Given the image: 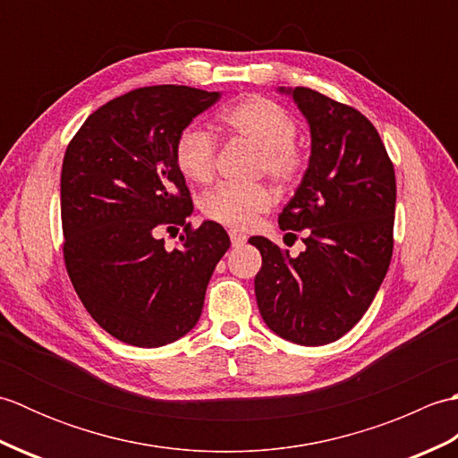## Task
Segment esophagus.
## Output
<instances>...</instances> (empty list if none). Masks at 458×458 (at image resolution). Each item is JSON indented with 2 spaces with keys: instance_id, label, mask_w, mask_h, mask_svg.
<instances>
[{
  "instance_id": "34e87169",
  "label": "esophagus",
  "mask_w": 458,
  "mask_h": 458,
  "mask_svg": "<svg viewBox=\"0 0 458 458\" xmlns=\"http://www.w3.org/2000/svg\"><path fill=\"white\" fill-rule=\"evenodd\" d=\"M230 240H232V246H240L246 242V234L244 232H238V230H230Z\"/></svg>"
}]
</instances>
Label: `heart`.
I'll list each match as a JSON object with an SVG mask.
<instances>
[{"mask_svg": "<svg viewBox=\"0 0 458 458\" xmlns=\"http://www.w3.org/2000/svg\"><path fill=\"white\" fill-rule=\"evenodd\" d=\"M220 122L232 133L256 145L261 151V169L271 179L291 182L303 171V157L293 145L297 123L279 104L261 96H250L224 110ZM174 161L184 179L192 182L210 181L214 171L212 133L200 125L184 128L174 143ZM269 207L271 192L261 184H218L200 199L204 216L230 228H248L258 214Z\"/></svg>", "mask_w": 458, "mask_h": 458, "instance_id": "obj_1", "label": "heart"}]
</instances>
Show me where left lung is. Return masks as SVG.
<instances>
[{
  "instance_id": "obj_1",
  "label": "left lung",
  "mask_w": 458,
  "mask_h": 458,
  "mask_svg": "<svg viewBox=\"0 0 458 458\" xmlns=\"http://www.w3.org/2000/svg\"><path fill=\"white\" fill-rule=\"evenodd\" d=\"M309 123L303 179L279 214L281 230H305L297 258L264 236L256 299L264 323L301 346L335 343L377 293L394 248L395 173L382 140L358 110L310 89H285Z\"/></svg>"
}]
</instances>
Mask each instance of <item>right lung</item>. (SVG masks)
Wrapping results in <instances>:
<instances>
[{
  "instance_id": "add662e5",
  "label": "right lung",
  "mask_w": 458,
  "mask_h": 458,
  "mask_svg": "<svg viewBox=\"0 0 458 458\" xmlns=\"http://www.w3.org/2000/svg\"><path fill=\"white\" fill-rule=\"evenodd\" d=\"M220 92L148 86L89 115L61 173L64 261L90 317L125 344H171L199 323L230 238L204 220L191 230L189 189L174 161L179 133ZM185 226L182 248L158 234Z\"/></svg>"
}]
</instances>
